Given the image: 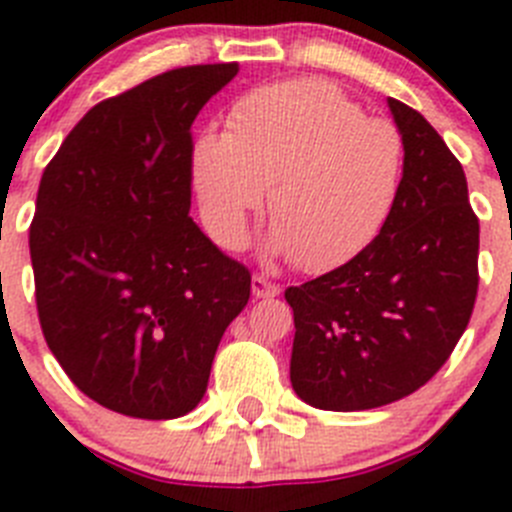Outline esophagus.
<instances>
[{"label":"esophagus","instance_id":"34e87169","mask_svg":"<svg viewBox=\"0 0 512 512\" xmlns=\"http://www.w3.org/2000/svg\"><path fill=\"white\" fill-rule=\"evenodd\" d=\"M252 296L275 298V296H280V285L273 283V280L262 278V275H255V278H252Z\"/></svg>","mask_w":512,"mask_h":512}]
</instances>
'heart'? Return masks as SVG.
<instances>
[{"mask_svg": "<svg viewBox=\"0 0 512 512\" xmlns=\"http://www.w3.org/2000/svg\"><path fill=\"white\" fill-rule=\"evenodd\" d=\"M398 127L372 119L342 91L301 78L234 101L224 135L191 150V181L216 245L242 250L270 188L265 250L306 273L344 265L380 234L400 199Z\"/></svg>", "mask_w": 512, "mask_h": 512, "instance_id": "1", "label": "heart"}]
</instances>
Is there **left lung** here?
Instances as JSON below:
<instances>
[{
  "label": "left lung",
  "instance_id": "left-lung-1",
  "mask_svg": "<svg viewBox=\"0 0 512 512\" xmlns=\"http://www.w3.org/2000/svg\"><path fill=\"white\" fill-rule=\"evenodd\" d=\"M405 176L393 214L347 265L285 290L290 385L321 411H367L416 393L457 347L477 298L480 222L439 132L388 99Z\"/></svg>",
  "mask_w": 512,
  "mask_h": 512
}]
</instances>
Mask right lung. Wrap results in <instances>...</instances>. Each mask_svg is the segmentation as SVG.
Here are the masks:
<instances>
[{"label":"right lung","instance_id":"1","mask_svg":"<svg viewBox=\"0 0 512 512\" xmlns=\"http://www.w3.org/2000/svg\"><path fill=\"white\" fill-rule=\"evenodd\" d=\"M237 71L176 68L101 101L40 181L30 257L45 342L81 393L122 416L191 413L250 301V270L188 216L191 124Z\"/></svg>","mask_w":512,"mask_h":512}]
</instances>
